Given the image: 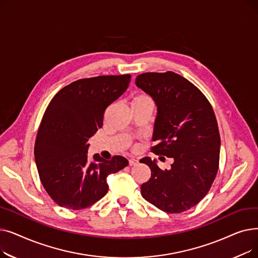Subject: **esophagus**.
Returning a JSON list of instances; mask_svg holds the SVG:
<instances>
[{"instance_id": "esophagus-1", "label": "esophagus", "mask_w": 258, "mask_h": 258, "mask_svg": "<svg viewBox=\"0 0 258 258\" xmlns=\"http://www.w3.org/2000/svg\"><path fill=\"white\" fill-rule=\"evenodd\" d=\"M128 163H130V165H131V166H133V165H137V164L139 163V160H138V159H135V158H132V159H130Z\"/></svg>"}]
</instances>
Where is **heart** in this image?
<instances>
[{"label":"heart","instance_id":"1","mask_svg":"<svg viewBox=\"0 0 258 258\" xmlns=\"http://www.w3.org/2000/svg\"><path fill=\"white\" fill-rule=\"evenodd\" d=\"M151 98L145 94H138L133 99V103H143V102H151Z\"/></svg>","mask_w":258,"mask_h":258}]
</instances>
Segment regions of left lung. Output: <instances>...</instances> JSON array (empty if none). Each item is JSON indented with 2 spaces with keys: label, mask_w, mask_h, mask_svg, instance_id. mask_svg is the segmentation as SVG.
Masks as SVG:
<instances>
[{
  "label": "left lung",
  "mask_w": 258,
  "mask_h": 258,
  "mask_svg": "<svg viewBox=\"0 0 258 258\" xmlns=\"http://www.w3.org/2000/svg\"><path fill=\"white\" fill-rule=\"evenodd\" d=\"M136 86L158 107L152 151L173 159L169 170L148 157L140 160L152 170L141 195L162 211L184 212L204 199L218 173L221 137L213 108L194 84L171 71L140 74Z\"/></svg>",
  "instance_id": "obj_1"
}]
</instances>
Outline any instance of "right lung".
<instances>
[{
  "label": "right lung",
  "instance_id": "right-lung-1",
  "mask_svg": "<svg viewBox=\"0 0 258 258\" xmlns=\"http://www.w3.org/2000/svg\"><path fill=\"white\" fill-rule=\"evenodd\" d=\"M130 81V74L79 79L57 92L47 106L34 158L40 182L60 207L92 206L106 195L107 175L127 166L124 157L90 158L88 150L90 138L102 127L105 108L126 91Z\"/></svg>",
  "mask_w": 258,
  "mask_h": 258
}]
</instances>
